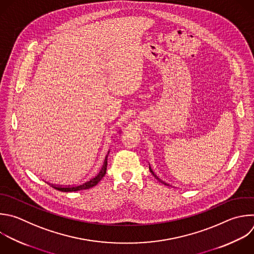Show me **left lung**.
<instances>
[{
  "label": "left lung",
  "instance_id": "1",
  "mask_svg": "<svg viewBox=\"0 0 254 254\" xmlns=\"http://www.w3.org/2000/svg\"><path fill=\"white\" fill-rule=\"evenodd\" d=\"M149 170H150V173H152V175H153V176H154V178H156V179H157V180H158V178H157V177H156V176H155V175H154V174H153V172H152V171H151V168H150V166H149ZM159 181H160V180H159ZM161 183H162V184H164V185H165V186H166V184H165V183H163V182H161Z\"/></svg>",
  "mask_w": 254,
  "mask_h": 254
}]
</instances>
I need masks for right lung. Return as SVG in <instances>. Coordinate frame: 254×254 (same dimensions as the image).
<instances>
[{"label": "right lung", "instance_id": "1", "mask_svg": "<svg viewBox=\"0 0 254 254\" xmlns=\"http://www.w3.org/2000/svg\"><path fill=\"white\" fill-rule=\"evenodd\" d=\"M110 151L108 152L106 158H105V161H104V164L102 166V170L100 171V173L94 177L93 179L89 180L88 182L83 183V184H80L78 186H67V187H58V186H53L52 187L55 189V190H58L60 191H64V192H69V191H77V190H88V189H91V188H94L95 186H97L101 180L105 177L106 173H107V166H108V155H109Z\"/></svg>", "mask_w": 254, "mask_h": 254}]
</instances>
